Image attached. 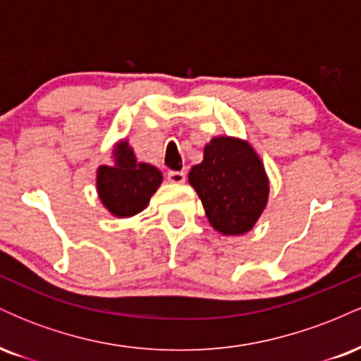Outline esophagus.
Wrapping results in <instances>:
<instances>
[{"instance_id":"obj_1","label":"esophagus","mask_w":361,"mask_h":361,"mask_svg":"<svg viewBox=\"0 0 361 361\" xmlns=\"http://www.w3.org/2000/svg\"><path fill=\"white\" fill-rule=\"evenodd\" d=\"M186 175L183 171H169L168 173V181L169 183H185Z\"/></svg>"}]
</instances>
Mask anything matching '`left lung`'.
Here are the masks:
<instances>
[{
	"instance_id": "8db88e82",
	"label": "left lung",
	"mask_w": 361,
	"mask_h": 361,
	"mask_svg": "<svg viewBox=\"0 0 361 361\" xmlns=\"http://www.w3.org/2000/svg\"><path fill=\"white\" fill-rule=\"evenodd\" d=\"M188 181L204 204L217 233H250L263 214L270 181L263 161L247 140L219 135L204 147V161L195 164Z\"/></svg>"
}]
</instances>
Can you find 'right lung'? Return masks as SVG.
Listing matches in <instances>:
<instances>
[{"instance_id": "1", "label": "right lung", "mask_w": 361, "mask_h": 361, "mask_svg": "<svg viewBox=\"0 0 361 361\" xmlns=\"http://www.w3.org/2000/svg\"><path fill=\"white\" fill-rule=\"evenodd\" d=\"M163 175L147 163H137L128 140H118L114 147V164L97 169V192L103 207L115 217H132L142 212Z\"/></svg>"}]
</instances>
